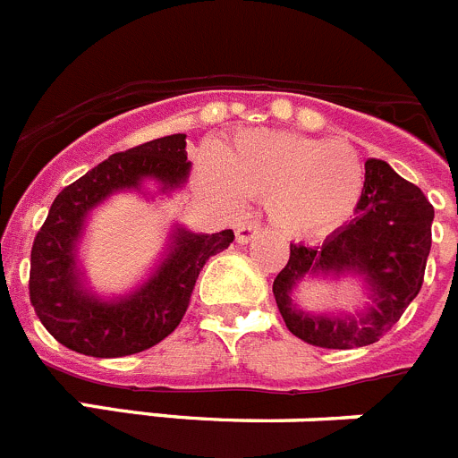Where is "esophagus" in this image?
I'll return each mask as SVG.
<instances>
[{
  "label": "esophagus",
  "mask_w": 458,
  "mask_h": 458,
  "mask_svg": "<svg viewBox=\"0 0 458 458\" xmlns=\"http://www.w3.org/2000/svg\"><path fill=\"white\" fill-rule=\"evenodd\" d=\"M259 232H261V226H259L257 222H245V225H241L236 229V241L238 242H250L252 238L259 236Z\"/></svg>",
  "instance_id": "obj_1"
}]
</instances>
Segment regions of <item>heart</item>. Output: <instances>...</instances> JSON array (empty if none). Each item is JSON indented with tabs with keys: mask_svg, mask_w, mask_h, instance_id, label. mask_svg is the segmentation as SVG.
<instances>
[{
	"mask_svg": "<svg viewBox=\"0 0 458 458\" xmlns=\"http://www.w3.org/2000/svg\"><path fill=\"white\" fill-rule=\"evenodd\" d=\"M213 188L226 206L266 199L268 217L291 238H323L358 210L367 169L346 141L282 131L238 135L217 151Z\"/></svg>",
	"mask_w": 458,
	"mask_h": 458,
	"instance_id": "obj_1",
	"label": "heart"
}]
</instances>
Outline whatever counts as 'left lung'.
I'll return each instance as SVG.
<instances>
[{
	"label": "left lung",
	"instance_id": "obj_1",
	"mask_svg": "<svg viewBox=\"0 0 458 458\" xmlns=\"http://www.w3.org/2000/svg\"><path fill=\"white\" fill-rule=\"evenodd\" d=\"M365 194L355 217L318 248L291 245L289 264L273 282L277 310L286 327L321 349H360L392 330L420 293L431 250L434 206L418 185L408 183L383 160H367ZM365 274L372 302L365 315L317 318L290 301L307 274Z\"/></svg>",
	"mask_w": 458,
	"mask_h": 458
}]
</instances>
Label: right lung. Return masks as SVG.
Returning <instances> with one entry per match:
<instances>
[{"label": "right lung", "mask_w": 458, "mask_h": 458, "mask_svg": "<svg viewBox=\"0 0 458 458\" xmlns=\"http://www.w3.org/2000/svg\"><path fill=\"white\" fill-rule=\"evenodd\" d=\"M185 135H167L114 153L52 201L31 245L30 301L47 333L66 349L93 358L141 353L179 327L194 282L213 254L233 242L232 229L220 233L174 232L172 252L148 282L119 302H105L80 286L75 242L93 206L116 190L140 188L156 179L165 190L188 179Z\"/></svg>", "instance_id": "add662e5"}]
</instances>
